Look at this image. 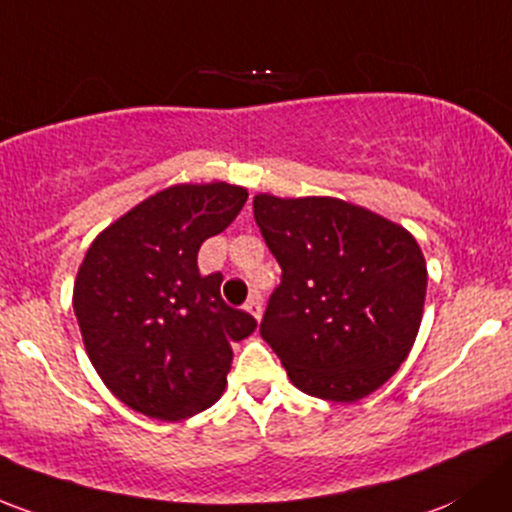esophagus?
Segmentation results:
<instances>
[{
	"mask_svg": "<svg viewBox=\"0 0 512 512\" xmlns=\"http://www.w3.org/2000/svg\"><path fill=\"white\" fill-rule=\"evenodd\" d=\"M245 311H247V314L255 316L257 321L262 319V301H260V297H257V294H255V297H250V299L245 301Z\"/></svg>",
	"mask_w": 512,
	"mask_h": 512,
	"instance_id": "obj_1",
	"label": "esophagus"
}]
</instances>
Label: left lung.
Segmentation results:
<instances>
[{"label":"left lung","mask_w":512,"mask_h":512,"mask_svg":"<svg viewBox=\"0 0 512 512\" xmlns=\"http://www.w3.org/2000/svg\"><path fill=\"white\" fill-rule=\"evenodd\" d=\"M252 211L282 267L262 338L306 395L368 397L410 355L422 324L427 262L414 235L331 196L257 193Z\"/></svg>","instance_id":"1"}]
</instances>
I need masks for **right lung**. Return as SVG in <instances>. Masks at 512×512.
Here are the masks:
<instances>
[{
	"instance_id": "1",
	"label": "right lung",
	"mask_w": 512,
	"mask_h": 512,
	"mask_svg": "<svg viewBox=\"0 0 512 512\" xmlns=\"http://www.w3.org/2000/svg\"><path fill=\"white\" fill-rule=\"evenodd\" d=\"M247 188L176 184L144 198L90 242L73 284L85 353L107 390L147 417L179 422L225 390L233 343L257 321L220 299L223 274L198 272Z\"/></svg>"
}]
</instances>
